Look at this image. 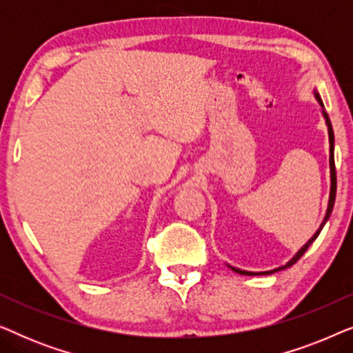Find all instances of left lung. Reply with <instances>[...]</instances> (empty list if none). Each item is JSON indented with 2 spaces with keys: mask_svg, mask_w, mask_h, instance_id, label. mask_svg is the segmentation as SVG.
Instances as JSON below:
<instances>
[{
  "mask_svg": "<svg viewBox=\"0 0 353 353\" xmlns=\"http://www.w3.org/2000/svg\"><path fill=\"white\" fill-rule=\"evenodd\" d=\"M315 96H316V99H318V103H320V105H321V112H323V117H325V120H326V125H327V134H330V170H331V191H330V202H327V209H326V215H325V219H323V221H321V225H320V228L316 230V233L312 236L310 239H308V243L303 245V248L299 250V252L294 255V257L289 260V262L286 263V265H283V267H278V268H274V270H272V272H263V273H254V272H245V270H239V268H234V267H231V265H228V267L233 270V272H236V273H239V274H248V276H252V274H272V273H276V272H279V270H284V268H289V267H292L294 263L297 262L299 259L302 257L303 254H305V250L310 248V244L313 243V241H315L316 238H318V234L321 233V230H323V226L326 225V221L330 220V215H331V212H332V207H334V201H336V188H337V181H336V165H334V132H332V125H331V120H330V117H327V114L325 112V105H323V103H321V98H320V94L318 93H315Z\"/></svg>",
  "mask_w": 353,
  "mask_h": 353,
  "instance_id": "obj_1",
  "label": "left lung"
}]
</instances>
